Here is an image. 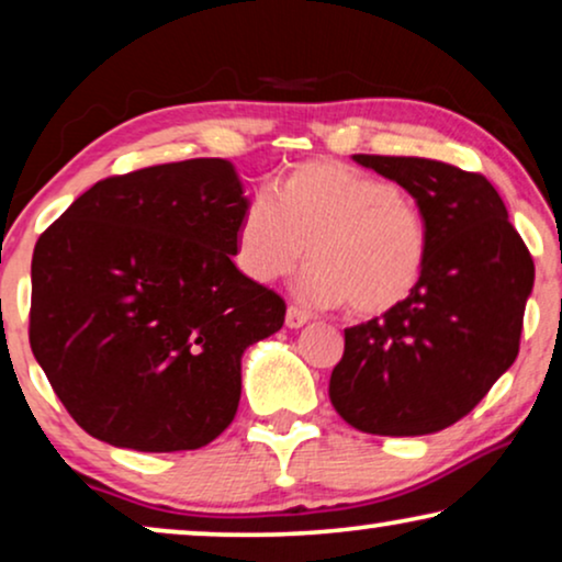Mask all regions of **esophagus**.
I'll return each instance as SVG.
<instances>
[{
	"instance_id": "34e87169",
	"label": "esophagus",
	"mask_w": 562,
	"mask_h": 562,
	"mask_svg": "<svg viewBox=\"0 0 562 562\" xmlns=\"http://www.w3.org/2000/svg\"><path fill=\"white\" fill-rule=\"evenodd\" d=\"M306 322H310V314L299 310V306H289V310H286V327H289V329L304 327Z\"/></svg>"
}]
</instances>
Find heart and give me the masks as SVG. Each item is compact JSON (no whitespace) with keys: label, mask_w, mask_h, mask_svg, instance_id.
<instances>
[{"label":"heart","mask_w":562,"mask_h":562,"mask_svg":"<svg viewBox=\"0 0 562 562\" xmlns=\"http://www.w3.org/2000/svg\"><path fill=\"white\" fill-rule=\"evenodd\" d=\"M311 248L306 249L305 245ZM314 304L375 317L404 304L427 263V225L394 183L335 160H310L276 181L273 202L252 196L235 233V263L273 283L302 263Z\"/></svg>","instance_id":"obj_1"}]
</instances>
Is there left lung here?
I'll use <instances>...</instances> for the list:
<instances>
[{
    "mask_svg": "<svg viewBox=\"0 0 562 562\" xmlns=\"http://www.w3.org/2000/svg\"><path fill=\"white\" fill-rule=\"evenodd\" d=\"M352 160L409 191L427 225V263L404 304L345 329L329 402L368 435L440 432L517 358L532 256L481 173L429 158Z\"/></svg>",
    "mask_w": 562,
    "mask_h": 562,
    "instance_id": "1",
    "label": "left lung"
}]
</instances>
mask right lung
Returning a JSON list of instances; mask_svg holds the SVG:
<instances>
[{
	"label": "right lung",
	"mask_w": 562,
	"mask_h": 562,
	"mask_svg": "<svg viewBox=\"0 0 562 562\" xmlns=\"http://www.w3.org/2000/svg\"><path fill=\"white\" fill-rule=\"evenodd\" d=\"M245 204L229 160L194 158L99 181L41 235L30 348L91 437L196 450L233 422L245 350L286 314L233 263Z\"/></svg>",
	"instance_id": "add662e5"
}]
</instances>
